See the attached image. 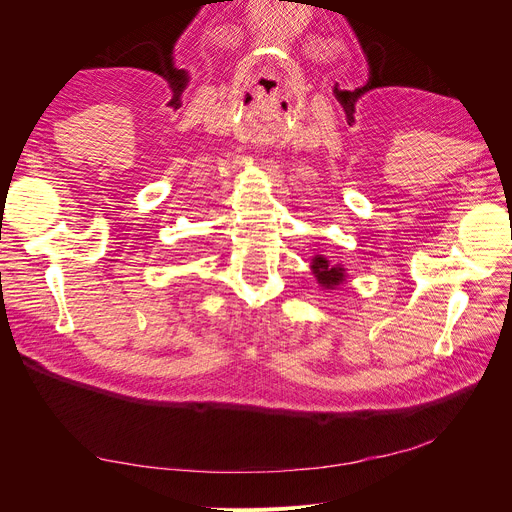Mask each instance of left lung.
<instances>
[{
    "instance_id": "left-lung-1",
    "label": "left lung",
    "mask_w": 512,
    "mask_h": 512,
    "mask_svg": "<svg viewBox=\"0 0 512 512\" xmlns=\"http://www.w3.org/2000/svg\"><path fill=\"white\" fill-rule=\"evenodd\" d=\"M309 269H312L316 282L322 290H337L348 280V273L344 265H337V262H331L327 256L316 254L309 262Z\"/></svg>"
}]
</instances>
